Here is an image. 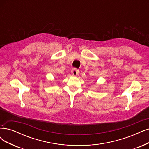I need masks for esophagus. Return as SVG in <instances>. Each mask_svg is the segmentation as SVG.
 Listing matches in <instances>:
<instances>
[{
    "instance_id": "obj_1",
    "label": "esophagus",
    "mask_w": 149,
    "mask_h": 149,
    "mask_svg": "<svg viewBox=\"0 0 149 149\" xmlns=\"http://www.w3.org/2000/svg\"><path fill=\"white\" fill-rule=\"evenodd\" d=\"M71 74H72L73 76H78L79 73V71L78 70H77L75 68H73L72 70H71Z\"/></svg>"
}]
</instances>
